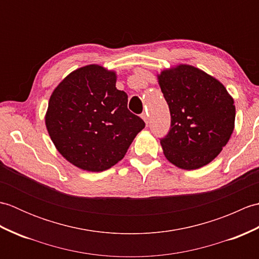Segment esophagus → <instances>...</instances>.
Instances as JSON below:
<instances>
[{
  "label": "esophagus",
  "instance_id": "obj_1",
  "mask_svg": "<svg viewBox=\"0 0 259 259\" xmlns=\"http://www.w3.org/2000/svg\"><path fill=\"white\" fill-rule=\"evenodd\" d=\"M141 118H142V119H144V120H145V122H146V123L148 124V121H149V117H148V114L144 112V113H142V114H141Z\"/></svg>",
  "mask_w": 259,
  "mask_h": 259
}]
</instances>
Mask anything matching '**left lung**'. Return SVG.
I'll list each match as a JSON object with an SVG mask.
<instances>
[{
  "label": "left lung",
  "mask_w": 259,
  "mask_h": 259,
  "mask_svg": "<svg viewBox=\"0 0 259 259\" xmlns=\"http://www.w3.org/2000/svg\"><path fill=\"white\" fill-rule=\"evenodd\" d=\"M158 81L171 117L169 133L160 139L164 156L181 169L206 166L233 134L234 99L217 79L191 65L163 70Z\"/></svg>",
  "instance_id": "obj_1"
}]
</instances>
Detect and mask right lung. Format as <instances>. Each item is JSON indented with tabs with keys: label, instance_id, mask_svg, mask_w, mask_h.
I'll return each instance as SVG.
<instances>
[{
	"label": "right lung",
	"instance_id": "obj_1",
	"mask_svg": "<svg viewBox=\"0 0 259 259\" xmlns=\"http://www.w3.org/2000/svg\"><path fill=\"white\" fill-rule=\"evenodd\" d=\"M117 75L90 64L71 72L54 89L46 125L58 151L75 167L103 171L119 162L145 122L128 109Z\"/></svg>",
	"mask_w": 259,
	"mask_h": 259
}]
</instances>
